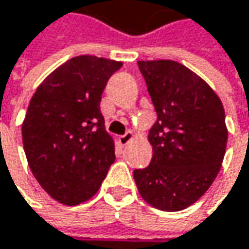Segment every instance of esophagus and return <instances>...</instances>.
<instances>
[{
    "label": "esophagus",
    "mask_w": 249,
    "mask_h": 249,
    "mask_svg": "<svg viewBox=\"0 0 249 249\" xmlns=\"http://www.w3.org/2000/svg\"><path fill=\"white\" fill-rule=\"evenodd\" d=\"M133 139H134V133H133V131H127L124 136H119L118 142H119V144H121V146H127Z\"/></svg>",
    "instance_id": "esophagus-1"
}]
</instances>
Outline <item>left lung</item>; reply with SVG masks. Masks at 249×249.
<instances>
[{
  "mask_svg": "<svg viewBox=\"0 0 249 249\" xmlns=\"http://www.w3.org/2000/svg\"><path fill=\"white\" fill-rule=\"evenodd\" d=\"M158 121L149 131L153 158L134 171L140 196L163 212L194 204L216 179L228 143L225 109L214 90L185 65L139 61Z\"/></svg>",
  "mask_w": 249,
  "mask_h": 249,
  "instance_id": "left-lung-1",
  "label": "left lung"
}]
</instances>
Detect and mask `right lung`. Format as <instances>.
I'll use <instances>...</instances> for the list:
<instances>
[{"mask_svg":"<svg viewBox=\"0 0 249 249\" xmlns=\"http://www.w3.org/2000/svg\"><path fill=\"white\" fill-rule=\"evenodd\" d=\"M122 62L91 55L68 59L30 99L21 125L29 168L56 201L75 206L91 198L115 162L100 99Z\"/></svg>","mask_w":249,"mask_h":249,"instance_id":"right-lung-1","label":"right lung"}]
</instances>
